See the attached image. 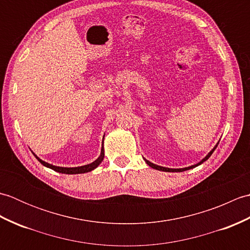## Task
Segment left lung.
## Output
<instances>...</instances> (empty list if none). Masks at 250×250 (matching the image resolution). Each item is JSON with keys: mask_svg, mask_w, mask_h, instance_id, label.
<instances>
[{"mask_svg": "<svg viewBox=\"0 0 250 250\" xmlns=\"http://www.w3.org/2000/svg\"><path fill=\"white\" fill-rule=\"evenodd\" d=\"M218 144H219V142L217 143V144L215 145V147L213 148V149H211L208 153H207V155L202 159V160L200 161V162H198L196 164H193V166H190V167H183V168H169V167H160V166H157V164H155V163H152V162H150V161H148L147 159H145L144 158V160H145V162L148 164V166H149L150 167H152V168H155V169H158V171H162V172H184V171H187V169H190V168H193V167H199L200 164H202L203 162H205L207 159H208L210 156H211V153L214 152V150L216 149L217 148V146H218Z\"/></svg>", "mask_w": 250, "mask_h": 250, "instance_id": "8db88e82", "label": "left lung"}]
</instances>
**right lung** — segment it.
<instances>
[{
    "instance_id": "1",
    "label": "right lung",
    "mask_w": 250,
    "mask_h": 250,
    "mask_svg": "<svg viewBox=\"0 0 250 250\" xmlns=\"http://www.w3.org/2000/svg\"><path fill=\"white\" fill-rule=\"evenodd\" d=\"M105 135V134H104ZM34 157L39 160L42 164H43L44 167H48V168H51L54 169V171L58 172V173H62V174H83V173H88V172H91L93 171L94 168H97L101 163H102L103 159H104V136H103V142H102V148H101V153L99 158L97 159V160H94L93 162L89 163V164H86V166H82V167H57V166H54V164H50L48 162H45L42 160V159H40L39 157H37L35 153L33 152Z\"/></svg>"
}]
</instances>
